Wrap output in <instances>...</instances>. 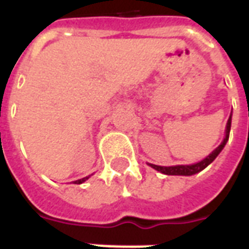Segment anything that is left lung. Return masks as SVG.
<instances>
[{
    "instance_id": "left-lung-1",
    "label": "left lung",
    "mask_w": 249,
    "mask_h": 249,
    "mask_svg": "<svg viewBox=\"0 0 249 249\" xmlns=\"http://www.w3.org/2000/svg\"><path fill=\"white\" fill-rule=\"evenodd\" d=\"M231 121H232V113H231L230 119L227 121V128H225V137L223 142L220 144L212 153H209L208 156L205 157L201 161L196 162V164H191V165H173V167H160V165H155V164H149L153 169H156L159 172L164 173V175H172V176H192L195 173H198L203 171L204 168H207L213 161L216 157L219 156V153L223 151V148L227 144V141L230 139V130H231Z\"/></svg>"
}]
</instances>
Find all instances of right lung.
<instances>
[{"mask_svg": "<svg viewBox=\"0 0 249 249\" xmlns=\"http://www.w3.org/2000/svg\"><path fill=\"white\" fill-rule=\"evenodd\" d=\"M88 178H89V176H87V178H80V180H76V181H74V184H82V183H84V181H87Z\"/></svg>", "mask_w": 249, "mask_h": 249, "instance_id": "obj_1", "label": "right lung"}]
</instances>
